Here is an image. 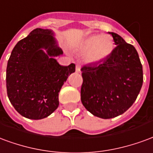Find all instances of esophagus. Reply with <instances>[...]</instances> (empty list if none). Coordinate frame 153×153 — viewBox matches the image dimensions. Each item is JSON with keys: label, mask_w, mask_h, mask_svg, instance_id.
Listing matches in <instances>:
<instances>
[{"label": "esophagus", "mask_w": 153, "mask_h": 153, "mask_svg": "<svg viewBox=\"0 0 153 153\" xmlns=\"http://www.w3.org/2000/svg\"><path fill=\"white\" fill-rule=\"evenodd\" d=\"M76 72H77V73H80V72H81V66L79 65V64H76Z\"/></svg>", "instance_id": "1"}]
</instances>
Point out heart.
Wrapping results in <instances>:
<instances>
[{
  "label": "heart",
  "instance_id": "obj_1",
  "mask_svg": "<svg viewBox=\"0 0 153 153\" xmlns=\"http://www.w3.org/2000/svg\"><path fill=\"white\" fill-rule=\"evenodd\" d=\"M114 49V41L108 35L91 36L81 45V50L86 53L89 63H99L108 57Z\"/></svg>",
  "mask_w": 153,
  "mask_h": 153
}]
</instances>
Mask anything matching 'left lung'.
<instances>
[{"instance_id": "1", "label": "left lung", "mask_w": 153, "mask_h": 153, "mask_svg": "<svg viewBox=\"0 0 153 153\" xmlns=\"http://www.w3.org/2000/svg\"><path fill=\"white\" fill-rule=\"evenodd\" d=\"M117 45L98 63L82 67V104L94 116L110 119L132 106L143 85V67L138 52L121 36L108 32Z\"/></svg>"}]
</instances>
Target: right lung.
<instances>
[{
    "instance_id": "right-lung-1",
    "label": "right lung",
    "mask_w": 153,
    "mask_h": 153,
    "mask_svg": "<svg viewBox=\"0 0 153 153\" xmlns=\"http://www.w3.org/2000/svg\"><path fill=\"white\" fill-rule=\"evenodd\" d=\"M54 32L36 28L18 42L6 68L8 98L15 110L32 120L47 117L59 107V93L76 65L61 66L63 54Z\"/></svg>"
}]
</instances>
